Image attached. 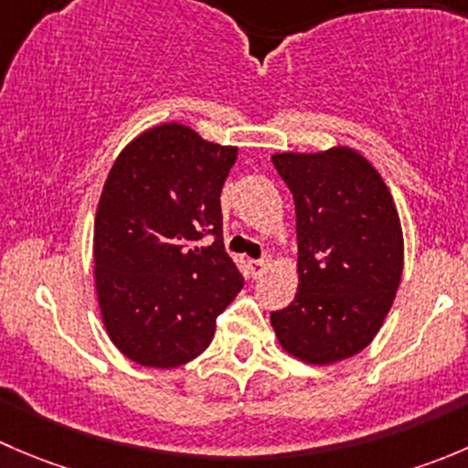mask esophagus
Wrapping results in <instances>:
<instances>
[{"label":"esophagus","instance_id":"obj_1","mask_svg":"<svg viewBox=\"0 0 468 468\" xmlns=\"http://www.w3.org/2000/svg\"><path fill=\"white\" fill-rule=\"evenodd\" d=\"M249 264H251V271H253V276H261V273L264 271V269H267L269 261H267V258H261V261H251V262H249Z\"/></svg>","mask_w":468,"mask_h":468}]
</instances>
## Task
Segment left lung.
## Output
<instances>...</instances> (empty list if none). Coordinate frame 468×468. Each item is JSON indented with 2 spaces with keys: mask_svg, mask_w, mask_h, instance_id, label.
Listing matches in <instances>:
<instances>
[{
  "mask_svg": "<svg viewBox=\"0 0 468 468\" xmlns=\"http://www.w3.org/2000/svg\"><path fill=\"white\" fill-rule=\"evenodd\" d=\"M296 207L299 290L271 313L287 353L330 365L360 353L385 322L400 273L403 233L380 174L357 151L276 154Z\"/></svg>",
  "mask_w": 468,
  "mask_h": 468,
  "instance_id": "8db88e82",
  "label": "left lung"
}]
</instances>
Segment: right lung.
I'll list each match as a JSON object with an SVG mask.
<instances>
[{
	"instance_id": "obj_1",
	"label": "right lung",
	"mask_w": 468,
	"mask_h": 468,
	"mask_svg": "<svg viewBox=\"0 0 468 468\" xmlns=\"http://www.w3.org/2000/svg\"><path fill=\"white\" fill-rule=\"evenodd\" d=\"M235 146L160 124L112 165L94 219V282L108 337L129 360L174 369L204 353L244 287L224 249L221 187ZM212 237L210 248L196 242Z\"/></svg>"
}]
</instances>
